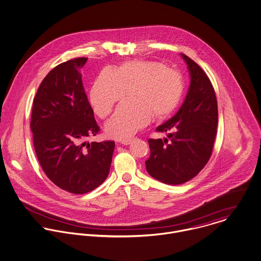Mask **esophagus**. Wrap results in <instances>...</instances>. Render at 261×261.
Returning a JSON list of instances; mask_svg holds the SVG:
<instances>
[{"instance_id": "esophagus-1", "label": "esophagus", "mask_w": 261, "mask_h": 261, "mask_svg": "<svg viewBox=\"0 0 261 261\" xmlns=\"http://www.w3.org/2000/svg\"><path fill=\"white\" fill-rule=\"evenodd\" d=\"M132 142H133V140H132V139H127V140H121V141L119 142V143L124 144V145H127V144H129Z\"/></svg>"}]
</instances>
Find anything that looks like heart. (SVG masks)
<instances>
[{"label": "heart", "instance_id": "1", "mask_svg": "<svg viewBox=\"0 0 261 261\" xmlns=\"http://www.w3.org/2000/svg\"><path fill=\"white\" fill-rule=\"evenodd\" d=\"M135 87L134 99L123 101L106 123L108 136L127 139L151 118L166 119L179 106L185 81L178 71L156 61L133 60L122 63L117 71H101L90 92V101L99 118H107L114 105Z\"/></svg>", "mask_w": 261, "mask_h": 261}]
</instances>
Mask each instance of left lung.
Returning a JSON list of instances; mask_svg holds the SVG:
<instances>
[{
    "instance_id": "1",
    "label": "left lung",
    "mask_w": 261,
    "mask_h": 261,
    "mask_svg": "<svg viewBox=\"0 0 261 261\" xmlns=\"http://www.w3.org/2000/svg\"><path fill=\"white\" fill-rule=\"evenodd\" d=\"M190 86L174 117L156 127L166 133L162 140L149 139L150 155L146 171L166 185H181L193 178L210 161L218 122L217 100L213 84L194 61L185 54Z\"/></svg>"
}]
</instances>
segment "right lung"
<instances>
[{"label": "right lung", "instance_id": "1", "mask_svg": "<svg viewBox=\"0 0 261 261\" xmlns=\"http://www.w3.org/2000/svg\"><path fill=\"white\" fill-rule=\"evenodd\" d=\"M88 58H75L54 68L34 97L31 129L38 161L60 189L90 192L109 175L115 142H86L99 127L88 100L81 69Z\"/></svg>", "mask_w": 261, "mask_h": 261}]
</instances>
